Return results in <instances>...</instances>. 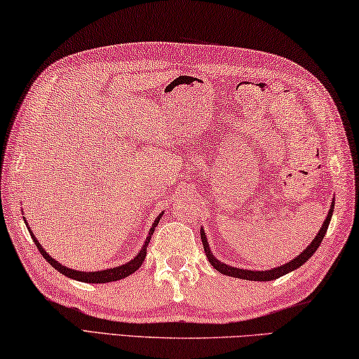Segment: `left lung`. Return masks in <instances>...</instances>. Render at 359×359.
Here are the masks:
<instances>
[{
  "mask_svg": "<svg viewBox=\"0 0 359 359\" xmlns=\"http://www.w3.org/2000/svg\"><path fill=\"white\" fill-rule=\"evenodd\" d=\"M333 209H334V203L330 204V209H328V214L327 218L324 220L323 226H320L319 232L316 233V237L311 240V243L305 248V250L294 257L292 260L283 263L280 266H276L271 269H265V271H257V269H241L237 266H231V265H226V263L218 260L214 252L210 251V246H209V241L206 237V231L201 228V241H203V248H204V252H206V257L210 262V265L214 266L218 273H222L224 276H231V277H237V279H243V280H254V282H268V280H274V279H279V277L288 274L291 271H294V269L301 268L304 263L309 260L311 255L318 251L319 245L323 243L325 232L328 229V224H330L332 220V215H333Z\"/></svg>",
  "mask_w": 359,
  "mask_h": 359,
  "instance_id": "8db88e82",
  "label": "left lung"
}]
</instances>
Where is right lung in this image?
Listing matches in <instances>:
<instances>
[{"label": "right lung", "instance_id": "1", "mask_svg": "<svg viewBox=\"0 0 359 359\" xmlns=\"http://www.w3.org/2000/svg\"><path fill=\"white\" fill-rule=\"evenodd\" d=\"M163 215H164V212H161V214L155 218V222H153L151 228H150V231H149L147 238H145L142 248H141V250H139V252L135 255L133 259H131V260L127 262V263H123V265L114 266V268H108V269H100V271H77V269H72V268H68V266L62 265V263H58L55 259L50 257V255L46 252L45 248H43V246L39 243V240L35 238L32 229L29 228V224H27V222H26V217H23V220H25V223H26V226H27L29 233H31V237H32V240H34L35 246L39 248L40 254L48 260V263H49L50 266H54V268L57 269L58 273H62L63 276L69 277V279H74V280H79V282H85V283H108V282L121 280V279H123V277H128L130 274H133V273L136 271V269H139V266L142 265V262H144V259H145V254H147V245H149V241H150V238H151V236H153V232H155V228L158 226V223H159V220H161V217H163Z\"/></svg>", "mask_w": 359, "mask_h": 359}]
</instances>
